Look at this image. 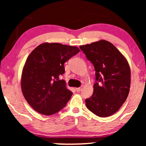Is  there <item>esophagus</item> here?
Returning a JSON list of instances; mask_svg holds the SVG:
<instances>
[{"label":"esophagus","instance_id":"esophagus-1","mask_svg":"<svg viewBox=\"0 0 146 146\" xmlns=\"http://www.w3.org/2000/svg\"><path fill=\"white\" fill-rule=\"evenodd\" d=\"M76 90V92H80L82 90V88L80 87V88H75Z\"/></svg>","mask_w":146,"mask_h":146}]
</instances>
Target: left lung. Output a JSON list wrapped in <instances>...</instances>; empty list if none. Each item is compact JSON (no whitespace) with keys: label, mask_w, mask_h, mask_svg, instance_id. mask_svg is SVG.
<instances>
[{"label":"left lung","mask_w":146,"mask_h":146,"mask_svg":"<svg viewBox=\"0 0 146 146\" xmlns=\"http://www.w3.org/2000/svg\"><path fill=\"white\" fill-rule=\"evenodd\" d=\"M80 48L96 71V82L94 84L93 94L86 100V107L98 116L113 115L128 96L131 82L129 64L124 56L105 40Z\"/></svg>","instance_id":"left-lung-1"}]
</instances>
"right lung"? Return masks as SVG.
<instances>
[{"mask_svg": "<svg viewBox=\"0 0 146 146\" xmlns=\"http://www.w3.org/2000/svg\"><path fill=\"white\" fill-rule=\"evenodd\" d=\"M79 52L76 46L45 42L30 54L22 72L21 89L35 111L50 115L65 107L72 92L60 76L65 72L64 63Z\"/></svg>", "mask_w": 146, "mask_h": 146, "instance_id": "1", "label": "right lung"}]
</instances>
